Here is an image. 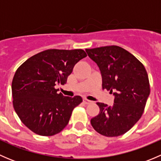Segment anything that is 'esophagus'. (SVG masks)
<instances>
[{"instance_id":"1","label":"esophagus","mask_w":161,"mask_h":161,"mask_svg":"<svg viewBox=\"0 0 161 161\" xmlns=\"http://www.w3.org/2000/svg\"><path fill=\"white\" fill-rule=\"evenodd\" d=\"M83 102H84V103H85V104H90V103H91V100H87L86 98H84L83 99Z\"/></svg>"}]
</instances>
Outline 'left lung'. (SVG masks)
<instances>
[{"instance_id": "8db88e82", "label": "left lung", "mask_w": 161, "mask_h": 161, "mask_svg": "<svg viewBox=\"0 0 161 161\" xmlns=\"http://www.w3.org/2000/svg\"><path fill=\"white\" fill-rule=\"evenodd\" d=\"M86 51L100 69L103 89L114 96L112 106L97 103L100 113L91 119V125L97 132L108 137L125 134L141 118L150 95L145 67L134 55L118 46Z\"/></svg>"}]
</instances>
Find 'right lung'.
<instances>
[{
  "instance_id": "add662e5",
  "label": "right lung",
  "mask_w": 161,
  "mask_h": 161,
  "mask_svg": "<svg viewBox=\"0 0 161 161\" xmlns=\"http://www.w3.org/2000/svg\"><path fill=\"white\" fill-rule=\"evenodd\" d=\"M86 56L81 49L47 50L31 57L17 69L11 84L13 107L31 131L50 136L65 128L73 109L82 99L64 97L54 86L64 85L75 64Z\"/></svg>"
}]
</instances>
